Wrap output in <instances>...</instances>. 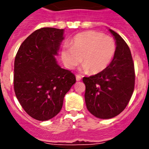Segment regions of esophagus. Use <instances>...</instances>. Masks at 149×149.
Instances as JSON below:
<instances>
[{
  "label": "esophagus",
  "instance_id": "esophagus-1",
  "mask_svg": "<svg viewBox=\"0 0 149 149\" xmlns=\"http://www.w3.org/2000/svg\"><path fill=\"white\" fill-rule=\"evenodd\" d=\"M76 79H77V81H79V80H81V79H82L81 76H80V75H77V76H76Z\"/></svg>",
  "mask_w": 149,
  "mask_h": 149
}]
</instances>
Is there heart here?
<instances>
[{
	"mask_svg": "<svg viewBox=\"0 0 149 149\" xmlns=\"http://www.w3.org/2000/svg\"><path fill=\"white\" fill-rule=\"evenodd\" d=\"M115 52L113 38L98 31H86L74 36L71 47L63 48L61 58L68 69L73 70L82 61V70L97 74L110 65Z\"/></svg>",
	"mask_w": 149,
	"mask_h": 149,
	"instance_id": "obj_1",
	"label": "heart"
}]
</instances>
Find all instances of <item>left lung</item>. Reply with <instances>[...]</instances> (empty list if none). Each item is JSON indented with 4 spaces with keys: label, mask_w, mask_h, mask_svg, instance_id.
Returning <instances> with one entry per match:
<instances>
[{
    "label": "left lung",
    "mask_w": 149,
    "mask_h": 149,
    "mask_svg": "<svg viewBox=\"0 0 149 149\" xmlns=\"http://www.w3.org/2000/svg\"><path fill=\"white\" fill-rule=\"evenodd\" d=\"M116 52L110 65L94 76L84 77L86 108L100 119L116 117L125 109L134 88V68L132 53L125 40L111 29Z\"/></svg>",
    "instance_id": "obj_1"
}]
</instances>
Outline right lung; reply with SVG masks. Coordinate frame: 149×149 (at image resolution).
I'll use <instances>...</instances> for the list:
<instances>
[{
	"label": "right lung",
	"instance_id": "1",
	"mask_svg": "<svg viewBox=\"0 0 149 149\" xmlns=\"http://www.w3.org/2000/svg\"><path fill=\"white\" fill-rule=\"evenodd\" d=\"M63 35L64 29H38L22 42L15 56V95L36 120H48L57 115L65 93L76 83L74 74L61 68L55 58Z\"/></svg>",
	"mask_w": 149,
	"mask_h": 149
}]
</instances>
